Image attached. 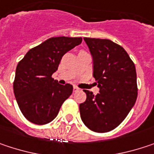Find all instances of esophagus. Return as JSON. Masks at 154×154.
Wrapping results in <instances>:
<instances>
[{
  "label": "esophagus",
  "instance_id": "1",
  "mask_svg": "<svg viewBox=\"0 0 154 154\" xmlns=\"http://www.w3.org/2000/svg\"><path fill=\"white\" fill-rule=\"evenodd\" d=\"M79 90H80V89H79L77 86H74V87H73V91H74V92H77V91H78Z\"/></svg>",
  "mask_w": 154,
  "mask_h": 154
}]
</instances>
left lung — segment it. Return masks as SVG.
I'll list each match as a JSON object with an SVG mask.
<instances>
[{"instance_id":"obj_1","label":"left lung","mask_w":154,"mask_h":154,"mask_svg":"<svg viewBox=\"0 0 154 154\" xmlns=\"http://www.w3.org/2000/svg\"><path fill=\"white\" fill-rule=\"evenodd\" d=\"M93 58V77L100 92L85 90L86 100L79 105L85 125L95 132H108L126 118L137 100L135 64L120 45L109 40L84 38Z\"/></svg>"}]
</instances>
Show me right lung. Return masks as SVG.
<instances>
[{
  "label": "right lung",
  "mask_w": 154,
  "mask_h": 154,
  "mask_svg": "<svg viewBox=\"0 0 154 154\" xmlns=\"http://www.w3.org/2000/svg\"><path fill=\"white\" fill-rule=\"evenodd\" d=\"M81 42L82 38L53 37L30 49L18 63L14 94L22 114L31 122L43 125L52 122L71 95L73 86L59 85L52 75L63 55Z\"/></svg>",
  "instance_id": "add662e5"
}]
</instances>
